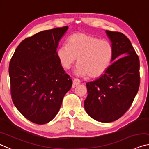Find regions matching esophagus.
<instances>
[{"instance_id": "esophagus-1", "label": "esophagus", "mask_w": 149, "mask_h": 149, "mask_svg": "<svg viewBox=\"0 0 149 149\" xmlns=\"http://www.w3.org/2000/svg\"><path fill=\"white\" fill-rule=\"evenodd\" d=\"M79 84H80V80L78 79H74L73 80V85H74V86H77Z\"/></svg>"}]
</instances>
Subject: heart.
<instances>
[{
  "label": "heart",
  "instance_id": "heart-1",
  "mask_svg": "<svg viewBox=\"0 0 149 149\" xmlns=\"http://www.w3.org/2000/svg\"><path fill=\"white\" fill-rule=\"evenodd\" d=\"M114 48L111 42L83 33L72 35L68 45L64 44L57 50L60 64L68 70L77 60L75 74L79 76L99 77L112 64Z\"/></svg>",
  "mask_w": 149,
  "mask_h": 149
}]
</instances>
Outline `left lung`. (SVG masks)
<instances>
[{"instance_id": "left-lung-1", "label": "left lung", "mask_w": 149, "mask_h": 149, "mask_svg": "<svg viewBox=\"0 0 149 149\" xmlns=\"http://www.w3.org/2000/svg\"><path fill=\"white\" fill-rule=\"evenodd\" d=\"M114 48L112 64L104 74L86 84L85 111L93 119L109 123L121 118L132 105L140 84L139 59L122 33L106 30Z\"/></svg>"}]
</instances>
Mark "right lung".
Returning a JSON list of instances; mask_svg holds the SVG:
<instances>
[{"label": "right lung", "mask_w": 149, "mask_h": 149, "mask_svg": "<svg viewBox=\"0 0 149 149\" xmlns=\"http://www.w3.org/2000/svg\"><path fill=\"white\" fill-rule=\"evenodd\" d=\"M68 28L45 30L25 39L10 62L12 101L25 118L37 124H45L56 116L72 87V80L56 52Z\"/></svg>", "instance_id": "right-lung-1"}]
</instances>
